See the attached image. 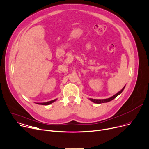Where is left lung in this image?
Wrapping results in <instances>:
<instances>
[{
    "label": "left lung",
    "mask_w": 149,
    "mask_h": 149,
    "mask_svg": "<svg viewBox=\"0 0 149 149\" xmlns=\"http://www.w3.org/2000/svg\"><path fill=\"white\" fill-rule=\"evenodd\" d=\"M126 86V85H125ZM125 86L123 87V88H122L120 91H118L117 93H116V94L113 95V96H112V97H109V98H108V99H91L90 98L89 100H91V102L95 103H107V102H109L111 100H112L113 99H114L116 97H117V96L118 95H120L122 92H123V91L124 90L125 88Z\"/></svg>",
    "instance_id": "8db88e82"
}]
</instances>
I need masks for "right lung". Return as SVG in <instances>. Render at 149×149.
<instances>
[{"label":"right lung","instance_id":"add662e5","mask_svg":"<svg viewBox=\"0 0 149 149\" xmlns=\"http://www.w3.org/2000/svg\"><path fill=\"white\" fill-rule=\"evenodd\" d=\"M57 100V99H54L53 100H51V101H49V102H43V103H36L37 104H42V105H49V104L55 102L56 100Z\"/></svg>","mask_w":149,"mask_h":149}]
</instances>
